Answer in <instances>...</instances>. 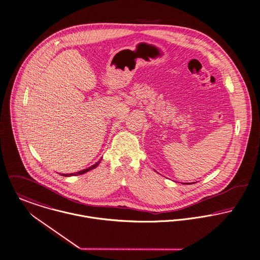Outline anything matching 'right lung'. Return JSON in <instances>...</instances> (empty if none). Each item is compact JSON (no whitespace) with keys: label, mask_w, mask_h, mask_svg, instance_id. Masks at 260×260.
<instances>
[{"label":"right lung","mask_w":260,"mask_h":260,"mask_svg":"<svg viewBox=\"0 0 260 260\" xmlns=\"http://www.w3.org/2000/svg\"><path fill=\"white\" fill-rule=\"evenodd\" d=\"M100 162H101V159L99 160V161H96L94 165H92L91 167H89V168H87L86 170H83V171H81V172H78V173H67V174H64V173H61V175H63V176H73V175H79V174H84V173H87V172H89V171H91V170H93V169H95L99 165H100Z\"/></svg>","instance_id":"right-lung-1"}]
</instances>
